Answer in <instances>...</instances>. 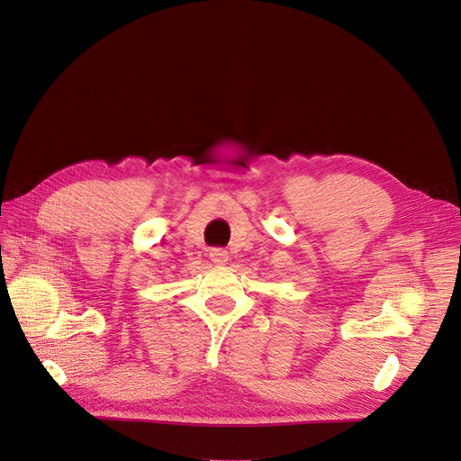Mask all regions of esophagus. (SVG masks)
Listing matches in <instances>:
<instances>
[{
  "mask_svg": "<svg viewBox=\"0 0 461 461\" xmlns=\"http://www.w3.org/2000/svg\"><path fill=\"white\" fill-rule=\"evenodd\" d=\"M209 258H212V261L215 265H222L229 259V252H227V249H222V248H213L212 252H209Z\"/></svg>",
  "mask_w": 461,
  "mask_h": 461,
  "instance_id": "1",
  "label": "esophagus"
}]
</instances>
